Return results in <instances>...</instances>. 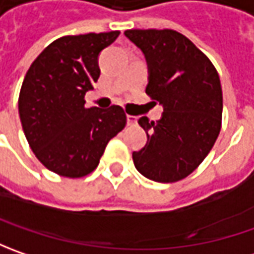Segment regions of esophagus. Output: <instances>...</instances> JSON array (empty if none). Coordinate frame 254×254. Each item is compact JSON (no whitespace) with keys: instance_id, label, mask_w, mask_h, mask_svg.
Listing matches in <instances>:
<instances>
[{"instance_id":"34e87169","label":"esophagus","mask_w":254,"mask_h":254,"mask_svg":"<svg viewBox=\"0 0 254 254\" xmlns=\"http://www.w3.org/2000/svg\"><path fill=\"white\" fill-rule=\"evenodd\" d=\"M127 124H128V126H135V124H137V117L128 114V116H127Z\"/></svg>"}]
</instances>
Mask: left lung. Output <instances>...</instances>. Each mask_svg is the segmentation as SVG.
Returning <instances> with one entry per match:
<instances>
[{"label":"left lung","instance_id":"left-lung-1","mask_svg":"<svg viewBox=\"0 0 254 254\" xmlns=\"http://www.w3.org/2000/svg\"><path fill=\"white\" fill-rule=\"evenodd\" d=\"M148 64L145 93L164 107L158 122L141 117L147 144L132 152L137 171L157 182H177L209 154L222 126L219 74L208 56L172 29H128Z\"/></svg>","mask_w":254,"mask_h":254}]
</instances>
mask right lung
Segmentation results:
<instances>
[{"instance_id":"obj_1","label":"right lung","mask_w":254,"mask_h":254,"mask_svg":"<svg viewBox=\"0 0 254 254\" xmlns=\"http://www.w3.org/2000/svg\"><path fill=\"white\" fill-rule=\"evenodd\" d=\"M119 31L67 35L48 45L25 74L18 99L25 137L36 158L61 177L96 170L107 142L126 127L120 106L84 107L100 76L99 55Z\"/></svg>"}]
</instances>
